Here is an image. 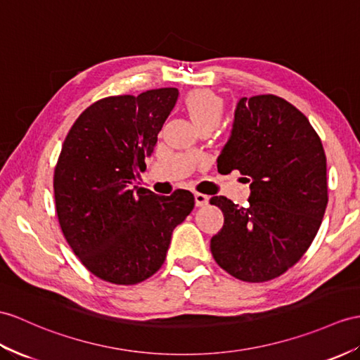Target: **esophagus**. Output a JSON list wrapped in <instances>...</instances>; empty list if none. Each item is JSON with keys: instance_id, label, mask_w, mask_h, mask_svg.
Returning a JSON list of instances; mask_svg holds the SVG:
<instances>
[{"instance_id": "obj_1", "label": "esophagus", "mask_w": 360, "mask_h": 360, "mask_svg": "<svg viewBox=\"0 0 360 360\" xmlns=\"http://www.w3.org/2000/svg\"><path fill=\"white\" fill-rule=\"evenodd\" d=\"M209 203V197L205 194H200V192H195V205L197 206H206Z\"/></svg>"}]
</instances>
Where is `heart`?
<instances>
[{"label":"heart","instance_id":"b5f03b06","mask_svg":"<svg viewBox=\"0 0 360 360\" xmlns=\"http://www.w3.org/2000/svg\"><path fill=\"white\" fill-rule=\"evenodd\" d=\"M183 107L198 129L215 128L221 122L224 112L223 99L206 89L189 91L183 99Z\"/></svg>","mask_w":360,"mask_h":360}]
</instances>
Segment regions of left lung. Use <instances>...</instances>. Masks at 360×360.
<instances>
[{
	"mask_svg": "<svg viewBox=\"0 0 360 360\" xmlns=\"http://www.w3.org/2000/svg\"><path fill=\"white\" fill-rule=\"evenodd\" d=\"M218 172L238 169L250 181L248 207L210 198L224 224L210 252L227 274L266 283L300 261L316 236L328 203L327 159L316 131L295 105L275 94L241 98Z\"/></svg>",
	"mask_w": 360,
	"mask_h": 360,
	"instance_id": "1",
	"label": "left lung"
}]
</instances>
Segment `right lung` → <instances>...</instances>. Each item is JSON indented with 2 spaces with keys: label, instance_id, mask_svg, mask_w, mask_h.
<instances>
[{
  "label": "right lung",
  "instance_id": "obj_1",
  "mask_svg": "<svg viewBox=\"0 0 360 360\" xmlns=\"http://www.w3.org/2000/svg\"><path fill=\"white\" fill-rule=\"evenodd\" d=\"M177 98V89L103 98L81 112L63 143L53 174L60 231L79 261L107 283L134 285L153 276L175 226L194 209L189 191L159 197L131 186Z\"/></svg>",
  "mask_w": 360,
  "mask_h": 360
}]
</instances>
